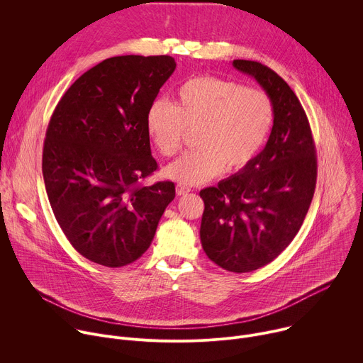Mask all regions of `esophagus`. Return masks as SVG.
<instances>
[{
  "label": "esophagus",
  "instance_id": "34e87169",
  "mask_svg": "<svg viewBox=\"0 0 363 363\" xmlns=\"http://www.w3.org/2000/svg\"><path fill=\"white\" fill-rule=\"evenodd\" d=\"M191 189L188 188V186H185V185H177V194L178 195H185V194H188Z\"/></svg>",
  "mask_w": 363,
  "mask_h": 363
}]
</instances>
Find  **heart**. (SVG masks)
<instances>
[{
  "label": "heart",
  "instance_id": "heart-1",
  "mask_svg": "<svg viewBox=\"0 0 363 363\" xmlns=\"http://www.w3.org/2000/svg\"><path fill=\"white\" fill-rule=\"evenodd\" d=\"M270 97L258 89L213 76L186 80L175 105L155 100L146 115L147 136L161 155L174 157L186 130L196 132L198 149L164 169L182 185H199L221 174L247 168L264 146L273 125Z\"/></svg>",
  "mask_w": 363,
  "mask_h": 363
}]
</instances>
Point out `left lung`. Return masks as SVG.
Instances as JSON below:
<instances>
[{"instance_id":"8db88e82","label":"left lung","mask_w":363,"mask_h":363,"mask_svg":"<svg viewBox=\"0 0 363 363\" xmlns=\"http://www.w3.org/2000/svg\"><path fill=\"white\" fill-rule=\"evenodd\" d=\"M273 105L264 149L244 169L199 192L205 210L201 244L211 262L233 273L269 263L293 241L312 202L318 160L312 130L294 91L267 66L234 60Z\"/></svg>"}]
</instances>
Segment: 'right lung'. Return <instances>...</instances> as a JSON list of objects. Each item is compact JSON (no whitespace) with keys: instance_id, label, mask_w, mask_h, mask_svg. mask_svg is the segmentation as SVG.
I'll return each instance as SVG.
<instances>
[{"instance_id":"add662e5","label":"right lung","mask_w":363,"mask_h":363,"mask_svg":"<svg viewBox=\"0 0 363 363\" xmlns=\"http://www.w3.org/2000/svg\"><path fill=\"white\" fill-rule=\"evenodd\" d=\"M177 67L171 56H118L83 73L51 115L43 177L51 210L87 260L122 267L149 248L175 185L157 171L146 115Z\"/></svg>"}]
</instances>
